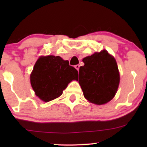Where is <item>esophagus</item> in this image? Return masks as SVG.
Masks as SVG:
<instances>
[{
  "instance_id": "34e87169",
  "label": "esophagus",
  "mask_w": 147,
  "mask_h": 147,
  "mask_svg": "<svg viewBox=\"0 0 147 147\" xmlns=\"http://www.w3.org/2000/svg\"><path fill=\"white\" fill-rule=\"evenodd\" d=\"M79 67H80V65H79V64H77V65H75V68L77 69V70H78L79 71Z\"/></svg>"
}]
</instances>
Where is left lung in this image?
<instances>
[{"mask_svg":"<svg viewBox=\"0 0 147 147\" xmlns=\"http://www.w3.org/2000/svg\"><path fill=\"white\" fill-rule=\"evenodd\" d=\"M79 68V84L87 100L97 105L110 102L119 84V73L115 59L106 50L95 52L83 59Z\"/></svg>","mask_w":147,"mask_h":147,"instance_id":"8db88e82","label":"left lung"}]
</instances>
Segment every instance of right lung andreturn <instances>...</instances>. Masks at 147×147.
<instances>
[{
    "label": "right lung",
    "mask_w": 147,
    "mask_h": 147,
    "mask_svg": "<svg viewBox=\"0 0 147 147\" xmlns=\"http://www.w3.org/2000/svg\"><path fill=\"white\" fill-rule=\"evenodd\" d=\"M72 80H78V71L68 61L53 55L39 57L30 75L35 95L45 102L61 95Z\"/></svg>",
    "instance_id": "1"
}]
</instances>
